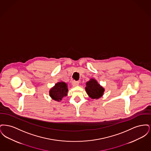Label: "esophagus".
<instances>
[{
	"label": "esophagus",
	"mask_w": 151,
	"mask_h": 151,
	"mask_svg": "<svg viewBox=\"0 0 151 151\" xmlns=\"http://www.w3.org/2000/svg\"><path fill=\"white\" fill-rule=\"evenodd\" d=\"M79 81H73L72 82V85L73 86H78L79 85Z\"/></svg>",
	"instance_id": "1"
}]
</instances>
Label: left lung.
I'll return each mask as SVG.
<instances>
[{
	"label": "left lung",
	"instance_id": "left-lung-1",
	"mask_svg": "<svg viewBox=\"0 0 151 151\" xmlns=\"http://www.w3.org/2000/svg\"><path fill=\"white\" fill-rule=\"evenodd\" d=\"M86 93L92 99H99L101 97L105 91L104 87L101 86L98 81L93 78H91L86 83L85 88Z\"/></svg>",
	"mask_w": 151,
	"mask_h": 151
}]
</instances>
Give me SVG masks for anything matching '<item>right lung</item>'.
Here are the masks:
<instances>
[{"label":"right lung","instance_id":"add662e5","mask_svg":"<svg viewBox=\"0 0 151 151\" xmlns=\"http://www.w3.org/2000/svg\"><path fill=\"white\" fill-rule=\"evenodd\" d=\"M68 85L64 81L58 82L49 91V96L53 100L60 102L67 96Z\"/></svg>","mask_w":151,"mask_h":151}]
</instances>
